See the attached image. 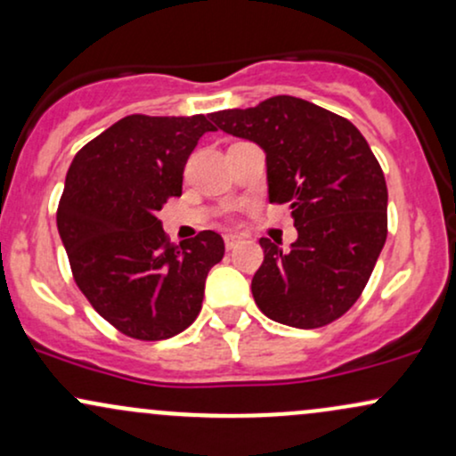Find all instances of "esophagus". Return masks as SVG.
<instances>
[{"mask_svg": "<svg viewBox=\"0 0 456 456\" xmlns=\"http://www.w3.org/2000/svg\"><path fill=\"white\" fill-rule=\"evenodd\" d=\"M240 242H242V238H240V235H235V233L224 235V246H227V250L235 248V246H238Z\"/></svg>", "mask_w": 456, "mask_h": 456, "instance_id": "34e87169", "label": "esophagus"}]
</instances>
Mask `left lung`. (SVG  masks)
I'll return each mask as SVG.
<instances>
[{"label":"left lung","instance_id":"1","mask_svg":"<svg viewBox=\"0 0 456 456\" xmlns=\"http://www.w3.org/2000/svg\"><path fill=\"white\" fill-rule=\"evenodd\" d=\"M216 128L265 151L270 203H287L291 250L261 238L253 276L259 311L294 328L337 322L362 296L388 235V188L378 159L349 119L294 96L212 113Z\"/></svg>","mask_w":456,"mask_h":456}]
</instances>
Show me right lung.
I'll list each match as a JSON object with an SVG mask.
<instances>
[{
	"instance_id": "add662e5",
	"label": "right lung",
	"mask_w": 456,
	"mask_h": 456,
	"mask_svg": "<svg viewBox=\"0 0 456 456\" xmlns=\"http://www.w3.org/2000/svg\"><path fill=\"white\" fill-rule=\"evenodd\" d=\"M212 115H126L77 151L57 206V229L81 294L118 332L137 341L180 334L201 311L223 238L199 232L180 246L159 210L182 195L188 156Z\"/></svg>"
}]
</instances>
